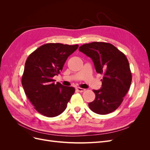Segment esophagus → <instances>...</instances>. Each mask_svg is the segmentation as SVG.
<instances>
[{
    "instance_id": "esophagus-1",
    "label": "esophagus",
    "mask_w": 150,
    "mask_h": 150,
    "mask_svg": "<svg viewBox=\"0 0 150 150\" xmlns=\"http://www.w3.org/2000/svg\"><path fill=\"white\" fill-rule=\"evenodd\" d=\"M76 89L79 92H81V93H82V92H84V91H85V89H83V88H76Z\"/></svg>"
}]
</instances>
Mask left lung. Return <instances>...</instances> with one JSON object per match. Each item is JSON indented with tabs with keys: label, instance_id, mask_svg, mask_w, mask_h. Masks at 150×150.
I'll return each instance as SVG.
<instances>
[{
	"label": "left lung",
	"instance_id": "1",
	"mask_svg": "<svg viewBox=\"0 0 150 150\" xmlns=\"http://www.w3.org/2000/svg\"><path fill=\"white\" fill-rule=\"evenodd\" d=\"M79 51L89 57L98 73L103 75L102 87L93 90L96 98L88 104L90 110L99 115L115 111L130 88L132 75L125 54L110 43L85 44Z\"/></svg>",
	"mask_w": 150,
	"mask_h": 150
}]
</instances>
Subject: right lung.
Masks as SVG:
<instances>
[{"label": "right lung", "instance_id": "add662e5", "mask_svg": "<svg viewBox=\"0 0 150 150\" xmlns=\"http://www.w3.org/2000/svg\"><path fill=\"white\" fill-rule=\"evenodd\" d=\"M61 43L44 44L27 59L22 85L35 110L47 117L61 115L67 107L75 89L54 83L53 77L62 70L67 57L78 48Z\"/></svg>", "mask_w": 150, "mask_h": 150}]
</instances>
